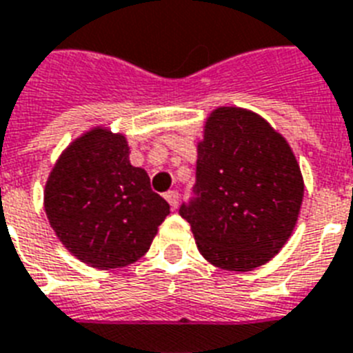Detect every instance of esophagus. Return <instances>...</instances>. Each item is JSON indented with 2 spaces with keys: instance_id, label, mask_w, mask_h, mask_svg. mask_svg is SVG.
<instances>
[{
  "instance_id": "1",
  "label": "esophagus",
  "mask_w": 353,
  "mask_h": 353,
  "mask_svg": "<svg viewBox=\"0 0 353 353\" xmlns=\"http://www.w3.org/2000/svg\"><path fill=\"white\" fill-rule=\"evenodd\" d=\"M165 201L169 202V206L173 208H176L179 206V201H180V195H179V191H168V193H165Z\"/></svg>"
}]
</instances>
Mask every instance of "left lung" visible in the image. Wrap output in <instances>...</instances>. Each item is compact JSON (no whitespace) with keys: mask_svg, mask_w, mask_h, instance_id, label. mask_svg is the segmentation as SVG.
Listing matches in <instances>:
<instances>
[{"mask_svg":"<svg viewBox=\"0 0 353 353\" xmlns=\"http://www.w3.org/2000/svg\"><path fill=\"white\" fill-rule=\"evenodd\" d=\"M195 196L180 206L196 248L215 267L247 272L291 237L304 179L291 147L263 117L215 108L196 145Z\"/></svg>","mask_w":353,"mask_h":353,"instance_id":"obj_1","label":"left lung"}]
</instances>
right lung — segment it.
<instances>
[{"instance_id":"right-lung-1","label":"right lung","mask_w":353,"mask_h":353,"mask_svg":"<svg viewBox=\"0 0 353 353\" xmlns=\"http://www.w3.org/2000/svg\"><path fill=\"white\" fill-rule=\"evenodd\" d=\"M128 152L123 134L95 127L68 145L46 182L49 225L75 258L95 269L141 258L169 215V204Z\"/></svg>"}]
</instances>
